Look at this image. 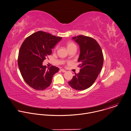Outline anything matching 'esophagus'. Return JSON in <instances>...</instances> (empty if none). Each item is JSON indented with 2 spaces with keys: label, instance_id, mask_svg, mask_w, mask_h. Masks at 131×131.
<instances>
[{
  "label": "esophagus",
  "instance_id": "obj_1",
  "mask_svg": "<svg viewBox=\"0 0 131 131\" xmlns=\"http://www.w3.org/2000/svg\"><path fill=\"white\" fill-rule=\"evenodd\" d=\"M61 71H62L63 72H65L66 71L65 69H61Z\"/></svg>",
  "mask_w": 131,
  "mask_h": 131
}]
</instances>
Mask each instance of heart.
Wrapping results in <instances>:
<instances>
[{
	"label": "heart",
	"instance_id": "b5f03b06",
	"mask_svg": "<svg viewBox=\"0 0 131 131\" xmlns=\"http://www.w3.org/2000/svg\"><path fill=\"white\" fill-rule=\"evenodd\" d=\"M74 46H75V45L74 43H72V42H68L67 44V47L68 49H69L70 48H71V47Z\"/></svg>",
	"mask_w": 131,
	"mask_h": 131
}]
</instances>
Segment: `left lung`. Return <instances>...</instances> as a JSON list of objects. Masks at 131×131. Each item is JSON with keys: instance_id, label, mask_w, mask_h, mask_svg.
<instances>
[{"instance_id": "8db88e82", "label": "left lung", "mask_w": 131, "mask_h": 131, "mask_svg": "<svg viewBox=\"0 0 131 131\" xmlns=\"http://www.w3.org/2000/svg\"><path fill=\"white\" fill-rule=\"evenodd\" d=\"M80 46L78 62L81 69L73 76L69 85L73 89L83 90L91 87L102 70L104 56L102 48L94 39L83 35L72 38Z\"/></svg>"}]
</instances>
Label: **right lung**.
I'll list each match as a JSON object with an SVG mask.
<instances>
[{
  "label": "right lung",
  "mask_w": 131,
  "mask_h": 131,
  "mask_svg": "<svg viewBox=\"0 0 131 131\" xmlns=\"http://www.w3.org/2000/svg\"><path fill=\"white\" fill-rule=\"evenodd\" d=\"M61 40L62 37L38 31L26 38L22 44L18 54V67L24 81L33 89L43 90L49 87L53 75L59 71L54 66L47 68L43 62Z\"/></svg>",
  "instance_id": "obj_1"
}]
</instances>
